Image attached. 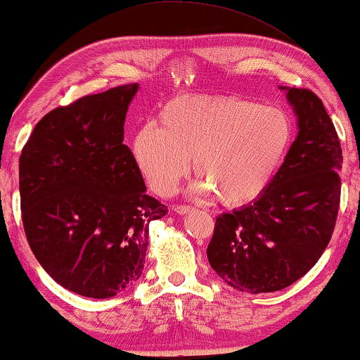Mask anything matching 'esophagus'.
<instances>
[{
    "label": "esophagus",
    "mask_w": 360,
    "mask_h": 360,
    "mask_svg": "<svg viewBox=\"0 0 360 360\" xmlns=\"http://www.w3.org/2000/svg\"><path fill=\"white\" fill-rule=\"evenodd\" d=\"M174 211L178 212V214H187V212L193 211V208H192V206H188V205H176Z\"/></svg>",
    "instance_id": "34e87169"
}]
</instances>
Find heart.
<instances>
[{"label":"heart","mask_w":360,"mask_h":360,"mask_svg":"<svg viewBox=\"0 0 360 360\" xmlns=\"http://www.w3.org/2000/svg\"><path fill=\"white\" fill-rule=\"evenodd\" d=\"M157 125L131 138L133 160L149 187L167 197L193 158L198 192L217 195L230 208L254 202L271 184L290 149L294 125L276 106L240 96L187 95L158 109Z\"/></svg>","instance_id":"heart-1"}]
</instances>
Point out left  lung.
Returning <instances> with one entry per match:
<instances>
[{"label":"left lung","instance_id":"8db88e82","mask_svg":"<svg viewBox=\"0 0 360 360\" xmlns=\"http://www.w3.org/2000/svg\"><path fill=\"white\" fill-rule=\"evenodd\" d=\"M298 135L271 184L254 203L216 219L212 270L248 294L275 292L307 275L332 238L343 163L337 130L318 95L285 89Z\"/></svg>","mask_w":360,"mask_h":360}]
</instances>
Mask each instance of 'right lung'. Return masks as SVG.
<instances>
[{
    "mask_svg": "<svg viewBox=\"0 0 360 360\" xmlns=\"http://www.w3.org/2000/svg\"><path fill=\"white\" fill-rule=\"evenodd\" d=\"M138 84L82 96L47 112L19 160L28 245L65 289L109 298L136 283L149 224L168 212L146 193L124 144L125 114Z\"/></svg>",
    "mask_w": 360,
    "mask_h": 360,
    "instance_id": "1",
    "label": "right lung"
}]
</instances>
